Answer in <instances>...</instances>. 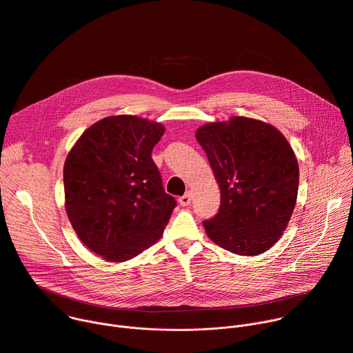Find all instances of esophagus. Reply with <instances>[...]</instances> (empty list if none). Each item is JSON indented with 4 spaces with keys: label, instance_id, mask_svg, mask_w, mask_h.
Returning <instances> with one entry per match:
<instances>
[{
    "label": "esophagus",
    "instance_id": "34e87169",
    "mask_svg": "<svg viewBox=\"0 0 353 353\" xmlns=\"http://www.w3.org/2000/svg\"><path fill=\"white\" fill-rule=\"evenodd\" d=\"M179 203L181 207H188L191 204V192H185L183 196L179 198Z\"/></svg>",
    "mask_w": 353,
    "mask_h": 353
}]
</instances>
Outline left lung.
I'll list each match as a JSON object with an SVG mask.
<instances>
[{
	"mask_svg": "<svg viewBox=\"0 0 353 353\" xmlns=\"http://www.w3.org/2000/svg\"><path fill=\"white\" fill-rule=\"evenodd\" d=\"M195 138L219 183L221 208L204 221L208 237L239 256H259L285 232L299 190V163L283 134L234 116L201 125Z\"/></svg>",
	"mask_w": 353,
	"mask_h": 353,
	"instance_id": "obj_1",
	"label": "left lung"
}]
</instances>
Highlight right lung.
I'll use <instances>...</instances> for the list:
<instances>
[{"mask_svg": "<svg viewBox=\"0 0 353 353\" xmlns=\"http://www.w3.org/2000/svg\"><path fill=\"white\" fill-rule=\"evenodd\" d=\"M163 134L161 123L110 116L90 125L67 155L68 219L81 241L106 261L137 257L169 223L176 201L150 157Z\"/></svg>", "mask_w": 353, "mask_h": 353, "instance_id": "right-lung-1", "label": "right lung"}]
</instances>
